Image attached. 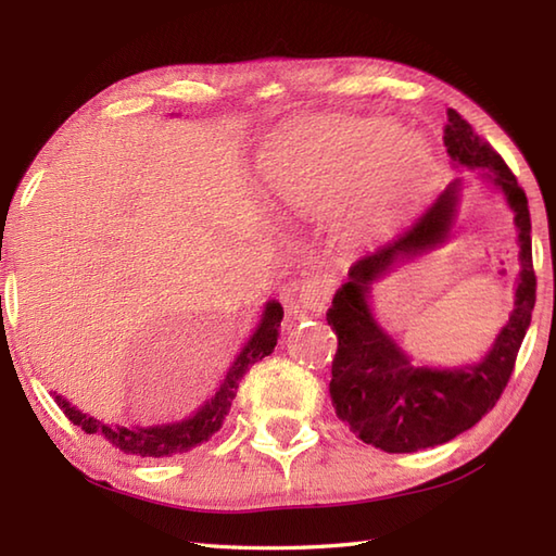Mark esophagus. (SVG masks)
<instances>
[{
  "label": "esophagus",
  "mask_w": 556,
  "mask_h": 556,
  "mask_svg": "<svg viewBox=\"0 0 556 556\" xmlns=\"http://www.w3.org/2000/svg\"><path fill=\"white\" fill-rule=\"evenodd\" d=\"M334 291V279L329 275H315L311 279H305L303 285L296 291V299H293V308L301 311H313L320 313L325 311V305L332 299Z\"/></svg>",
  "instance_id": "obj_1"
}]
</instances>
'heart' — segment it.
Segmentation results:
<instances>
[{"label": "heart", "instance_id": "b5f03b06", "mask_svg": "<svg viewBox=\"0 0 556 556\" xmlns=\"http://www.w3.org/2000/svg\"><path fill=\"white\" fill-rule=\"evenodd\" d=\"M437 160L425 140L358 116L320 114L279 140L267 179L279 198L308 212L346 200L363 219L404 215L428 193Z\"/></svg>", "mask_w": 556, "mask_h": 556}]
</instances>
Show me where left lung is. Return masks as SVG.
<instances>
[{
  "label": "left lung",
  "instance_id": "8db88e82",
  "mask_svg": "<svg viewBox=\"0 0 556 556\" xmlns=\"http://www.w3.org/2000/svg\"><path fill=\"white\" fill-rule=\"evenodd\" d=\"M444 146L456 167L480 172L492 188L506 198L518 229L516 299L509 323L494 339L488 356L460 368H416L396 341L375 323L368 293L389 269L448 239L454 227L460 179L422 215L394 239L368 251L349 269V279L339 287L327 311V325L334 329L339 346L332 361L329 396L337 418L363 440L389 454H410L454 440L456 434L490 413L497 404L521 341L535 308V269L530 245V210L523 188L502 155L485 143L458 112L448 110Z\"/></svg>",
  "mask_w": 556,
  "mask_h": 556
}]
</instances>
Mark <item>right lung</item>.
Instances as JSON below:
<instances>
[{"mask_svg": "<svg viewBox=\"0 0 556 556\" xmlns=\"http://www.w3.org/2000/svg\"><path fill=\"white\" fill-rule=\"evenodd\" d=\"M281 317H285V308H281L277 301H269L265 305L263 317H260L255 332L251 334L248 344L231 363V368L227 377H224V382L219 384L215 396L207 399L205 404L193 413V416H188L179 422L155 425V428H138V425L136 428H124V425H110L100 418L88 416V413L71 406L68 401L64 396H59L56 392H54V401L56 406L64 410V416L74 425H78L83 432L102 437V440H108L114 448H119L124 454L143 456V458H164L174 454H186L191 452V448L207 442L210 437L222 428L245 370L275 351Z\"/></svg>", "mask_w": 556, "mask_h": 556, "instance_id": "1", "label": "right lung"}]
</instances>
